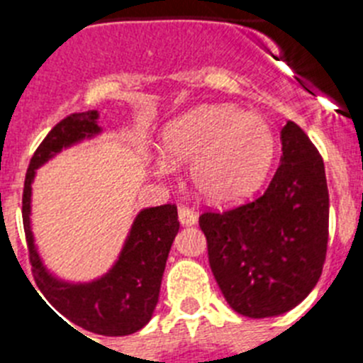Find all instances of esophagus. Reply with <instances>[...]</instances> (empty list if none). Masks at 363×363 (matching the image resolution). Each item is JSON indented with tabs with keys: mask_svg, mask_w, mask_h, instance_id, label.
I'll list each match as a JSON object with an SVG mask.
<instances>
[{
	"mask_svg": "<svg viewBox=\"0 0 363 363\" xmlns=\"http://www.w3.org/2000/svg\"><path fill=\"white\" fill-rule=\"evenodd\" d=\"M178 218H179V223L185 227L194 225V223L198 221V216L194 214V211H191L189 207H184V205L178 209Z\"/></svg>",
	"mask_w": 363,
	"mask_h": 363,
	"instance_id": "34e87169",
	"label": "esophagus"
}]
</instances>
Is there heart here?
I'll return each instance as SVG.
<instances>
[{
	"instance_id": "1",
	"label": "heart",
	"mask_w": 363,
	"mask_h": 363,
	"mask_svg": "<svg viewBox=\"0 0 363 363\" xmlns=\"http://www.w3.org/2000/svg\"><path fill=\"white\" fill-rule=\"evenodd\" d=\"M160 174L191 165V184L214 205L240 201L256 191L277 154V138L264 118L234 105H203L167 125Z\"/></svg>"
}]
</instances>
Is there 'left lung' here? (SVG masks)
Here are the masks:
<instances>
[{"mask_svg": "<svg viewBox=\"0 0 363 363\" xmlns=\"http://www.w3.org/2000/svg\"><path fill=\"white\" fill-rule=\"evenodd\" d=\"M267 191L236 209L200 216L209 264L227 303L249 318L296 307L318 284L329 238L325 167L294 121Z\"/></svg>", "mask_w": 363, "mask_h": 363, "instance_id": "obj_1", "label": "left lung"}]
</instances>
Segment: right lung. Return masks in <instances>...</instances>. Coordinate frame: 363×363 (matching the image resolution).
<instances>
[{"mask_svg":"<svg viewBox=\"0 0 363 363\" xmlns=\"http://www.w3.org/2000/svg\"><path fill=\"white\" fill-rule=\"evenodd\" d=\"M98 118V111L70 114L60 121L38 147L25 176L23 227L32 274L45 294V300L72 325L94 335L125 336L140 331L152 318L169 251L179 230L176 205L167 203L140 211L116 264L104 277L83 284L60 280L45 267L30 227L32 182L36 169L63 149L98 136L101 133Z\"/></svg>","mask_w":363,"mask_h":363,"instance_id":"right-lung-1","label":"right lung"}]
</instances>
